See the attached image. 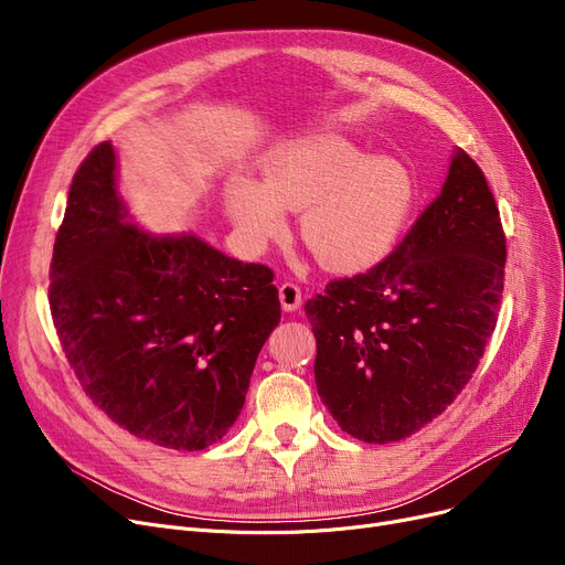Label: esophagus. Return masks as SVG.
<instances>
[{
	"label": "esophagus",
	"mask_w": 565,
	"mask_h": 565,
	"mask_svg": "<svg viewBox=\"0 0 565 565\" xmlns=\"http://www.w3.org/2000/svg\"><path fill=\"white\" fill-rule=\"evenodd\" d=\"M279 300H281L284 311H298L302 307V290H300V286L292 284V281L281 284Z\"/></svg>",
	"instance_id": "1"
}]
</instances>
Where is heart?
<instances>
[{"mask_svg":"<svg viewBox=\"0 0 565 565\" xmlns=\"http://www.w3.org/2000/svg\"><path fill=\"white\" fill-rule=\"evenodd\" d=\"M265 181L233 178L226 213L245 247L260 252L284 231L286 211H302L300 237L330 270H364L401 241L417 203L412 171L394 158H366L341 135L277 148Z\"/></svg>","mask_w":565,"mask_h":565,"instance_id":"1","label":"heart"}]
</instances>
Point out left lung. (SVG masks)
<instances>
[{
  "mask_svg": "<svg viewBox=\"0 0 565 565\" xmlns=\"http://www.w3.org/2000/svg\"><path fill=\"white\" fill-rule=\"evenodd\" d=\"M503 263L499 207L458 148L447 183L396 249L305 305L318 396L341 430L398 441L456 401L494 332Z\"/></svg>",
  "mask_w": 565,
  "mask_h": 565,
  "instance_id": "obj_1",
  "label": "left lung"
}]
</instances>
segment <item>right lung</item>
Returning a JSON list of instances; mask_svg holds the SVG:
<instances>
[{
  "label": "right lung",
  "instance_id": "right-lung-1",
  "mask_svg": "<svg viewBox=\"0 0 565 565\" xmlns=\"http://www.w3.org/2000/svg\"><path fill=\"white\" fill-rule=\"evenodd\" d=\"M273 279L267 265L196 235L132 226L109 141L77 167L50 263V311L86 396L135 437L201 451L226 435L281 318Z\"/></svg>",
  "mask_w": 565,
  "mask_h": 565
}]
</instances>
